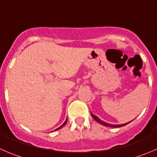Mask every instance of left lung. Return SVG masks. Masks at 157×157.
Instances as JSON below:
<instances>
[{"instance_id": "8db88e82", "label": "left lung", "mask_w": 157, "mask_h": 157, "mask_svg": "<svg viewBox=\"0 0 157 157\" xmlns=\"http://www.w3.org/2000/svg\"><path fill=\"white\" fill-rule=\"evenodd\" d=\"M90 114H91V116H92V117H93V118H94V119L95 120V121H97V122H98L99 124H102V125H103V126H106V127H116V128H117V127H124V126L127 125V124H128L129 123H130V122H131V121H130V122H129V123H127V124H120V125H113V124H107V123H106V122H104V121H101V120H100V118H98V117H97V116H95V115H94V114H93L92 113H91V112H90Z\"/></svg>"}]
</instances>
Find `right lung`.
<instances>
[{"label": "right lung", "instance_id": "add662e5", "mask_svg": "<svg viewBox=\"0 0 157 157\" xmlns=\"http://www.w3.org/2000/svg\"><path fill=\"white\" fill-rule=\"evenodd\" d=\"M67 120H66V121H65V122H64V123H63V124H62V125H61V126H60V127H58V128H57V129H56V130H60V129H61V128H62V127H63V126H64V125H65V124H67Z\"/></svg>", "mask_w": 157, "mask_h": 157}]
</instances>
